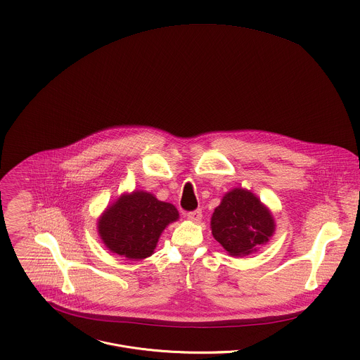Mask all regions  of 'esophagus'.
<instances>
[{
    "label": "esophagus",
    "mask_w": 360,
    "mask_h": 360,
    "mask_svg": "<svg viewBox=\"0 0 360 360\" xmlns=\"http://www.w3.org/2000/svg\"><path fill=\"white\" fill-rule=\"evenodd\" d=\"M187 217L193 221H200L201 217H202V210L201 209H195V210H191L187 213Z\"/></svg>",
    "instance_id": "esophagus-1"
}]
</instances>
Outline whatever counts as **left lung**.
<instances>
[{
    "instance_id": "1",
    "label": "left lung",
    "mask_w": 360,
    "mask_h": 360,
    "mask_svg": "<svg viewBox=\"0 0 360 360\" xmlns=\"http://www.w3.org/2000/svg\"><path fill=\"white\" fill-rule=\"evenodd\" d=\"M210 227L214 240L231 257H244L269 241L274 220L252 193L236 188L214 209Z\"/></svg>"
}]
</instances>
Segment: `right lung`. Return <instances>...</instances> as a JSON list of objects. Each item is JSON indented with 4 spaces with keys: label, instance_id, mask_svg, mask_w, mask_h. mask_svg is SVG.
I'll list each match as a JSON object with an SVG mask.
<instances>
[{
    "label": "right lung",
    "instance_id": "obj_1",
    "mask_svg": "<svg viewBox=\"0 0 360 360\" xmlns=\"http://www.w3.org/2000/svg\"><path fill=\"white\" fill-rule=\"evenodd\" d=\"M177 219L174 205L158 201L150 193L134 191L106 209L98 231L106 248L116 255L144 259L153 255L165 227Z\"/></svg>",
    "mask_w": 360,
    "mask_h": 360
}]
</instances>
